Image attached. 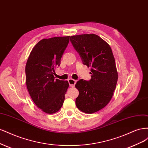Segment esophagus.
<instances>
[{"mask_svg": "<svg viewBox=\"0 0 148 148\" xmlns=\"http://www.w3.org/2000/svg\"><path fill=\"white\" fill-rule=\"evenodd\" d=\"M76 81L75 80H74L73 79H69L68 80V82H69V84L71 87H74L75 86V84H76Z\"/></svg>", "mask_w": 148, "mask_h": 148, "instance_id": "1", "label": "esophagus"}]
</instances>
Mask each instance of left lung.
Wrapping results in <instances>:
<instances>
[{"instance_id":"1","label":"left lung","mask_w":148,"mask_h":148,"mask_svg":"<svg viewBox=\"0 0 148 148\" xmlns=\"http://www.w3.org/2000/svg\"><path fill=\"white\" fill-rule=\"evenodd\" d=\"M70 40L83 64L91 68V79H80L75 85L79 92L76 106L85 113L96 112L111 101L116 87L118 73L111 48L94 34L72 36Z\"/></svg>"}]
</instances>
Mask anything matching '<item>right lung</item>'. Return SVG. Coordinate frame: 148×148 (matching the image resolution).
I'll use <instances>...</instances> for the list:
<instances>
[{
	"mask_svg": "<svg viewBox=\"0 0 148 148\" xmlns=\"http://www.w3.org/2000/svg\"><path fill=\"white\" fill-rule=\"evenodd\" d=\"M70 36L43 39L32 49L26 64V83L30 96L42 111L54 114L63 104L69 87L67 80L55 79V69L69 42Z\"/></svg>",
	"mask_w": 148,
	"mask_h": 148,
	"instance_id": "right-lung-1",
	"label": "right lung"
}]
</instances>
